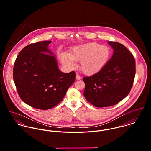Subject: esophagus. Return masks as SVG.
Masks as SVG:
<instances>
[{"mask_svg": "<svg viewBox=\"0 0 151 151\" xmlns=\"http://www.w3.org/2000/svg\"><path fill=\"white\" fill-rule=\"evenodd\" d=\"M81 78V76H80L79 74H76V79H77V80H80Z\"/></svg>", "mask_w": 151, "mask_h": 151, "instance_id": "obj_1", "label": "esophagus"}]
</instances>
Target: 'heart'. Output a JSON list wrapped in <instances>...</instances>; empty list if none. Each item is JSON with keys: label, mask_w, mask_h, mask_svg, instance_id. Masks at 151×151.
I'll return each mask as SVG.
<instances>
[{"label": "heart", "mask_w": 151, "mask_h": 151, "mask_svg": "<svg viewBox=\"0 0 151 151\" xmlns=\"http://www.w3.org/2000/svg\"><path fill=\"white\" fill-rule=\"evenodd\" d=\"M110 55L109 47L96 42L81 44L74 46L70 54L60 55L62 62L68 68H73L76 61H80V68L87 75H92L101 70L106 65Z\"/></svg>", "instance_id": "1"}]
</instances>
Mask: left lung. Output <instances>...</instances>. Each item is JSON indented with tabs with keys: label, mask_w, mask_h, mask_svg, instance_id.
Returning a JSON list of instances; mask_svg holds the SVG:
<instances>
[{
	"label": "left lung",
	"mask_w": 151,
	"mask_h": 151,
	"mask_svg": "<svg viewBox=\"0 0 151 151\" xmlns=\"http://www.w3.org/2000/svg\"><path fill=\"white\" fill-rule=\"evenodd\" d=\"M113 48L111 58L97 73L84 77V95L95 107L114 105L127 96L133 84L135 62L133 55L123 45L108 42Z\"/></svg>",
	"instance_id": "left-lung-1"
}]
</instances>
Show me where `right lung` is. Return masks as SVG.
<instances>
[{"instance_id":"1","label":"right lung","mask_w":151,"mask_h":151,"mask_svg":"<svg viewBox=\"0 0 151 151\" xmlns=\"http://www.w3.org/2000/svg\"><path fill=\"white\" fill-rule=\"evenodd\" d=\"M51 42H38L24 47L13 68L14 81L22 101L42 110L60 103L76 76L73 71H60L55 55L48 49Z\"/></svg>"}]
</instances>
